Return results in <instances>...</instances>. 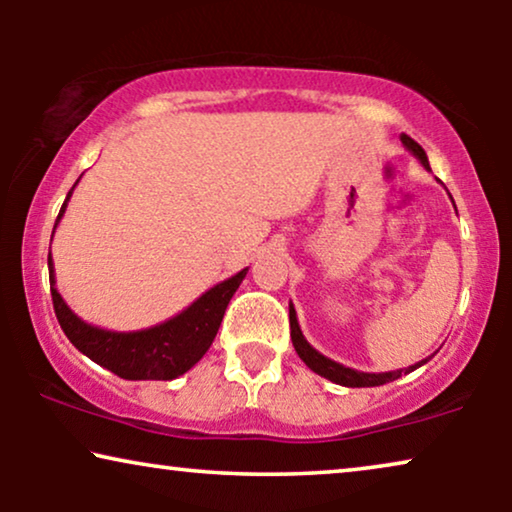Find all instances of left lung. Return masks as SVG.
Here are the masks:
<instances>
[{
    "mask_svg": "<svg viewBox=\"0 0 512 512\" xmlns=\"http://www.w3.org/2000/svg\"><path fill=\"white\" fill-rule=\"evenodd\" d=\"M401 142H403L405 149H408L412 156H415L419 163L426 167V170H431L429 158H426V151L415 142V139L408 137V135H401ZM289 324H291V342H293V347H296V352H298L300 359L305 361V366L310 368V370H314V373H317V375L326 377V380L340 384V387H380V384L394 382L401 375L412 373V370H417L419 366H424V363L431 359V356H429V359L417 361L415 366L389 370V373H363V370L347 368V366H342V363L328 359V356L317 352V349H314L310 342L305 340L303 331H300V324H298V317H296V307H293L291 303H289Z\"/></svg>",
    "mask_w": 512,
    "mask_h": 512,
    "instance_id": "1",
    "label": "left lung"
}]
</instances>
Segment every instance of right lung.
I'll return each instance as SVG.
<instances>
[{"mask_svg": "<svg viewBox=\"0 0 512 512\" xmlns=\"http://www.w3.org/2000/svg\"><path fill=\"white\" fill-rule=\"evenodd\" d=\"M79 181L81 177L76 179V184ZM76 184L62 202L53 233L65 216L67 202L72 198ZM247 270L249 268H244L237 275L212 286L198 300H193L186 310L174 314L163 324L142 328V331H107V328L93 326L76 317L72 307L65 303V298L55 289V268L51 251H48L51 296L62 331L81 354H86L97 366L111 370L123 380H174V377L191 370L212 347L230 298L240 289Z\"/></svg>", "mask_w": 512, "mask_h": 512, "instance_id": "obj_1", "label": "right lung"}]
</instances>
